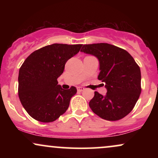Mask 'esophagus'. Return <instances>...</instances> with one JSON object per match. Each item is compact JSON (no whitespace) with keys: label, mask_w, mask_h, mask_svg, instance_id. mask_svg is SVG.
<instances>
[{"label":"esophagus","mask_w":158,"mask_h":158,"mask_svg":"<svg viewBox=\"0 0 158 158\" xmlns=\"http://www.w3.org/2000/svg\"><path fill=\"white\" fill-rule=\"evenodd\" d=\"M77 90L79 92H81V91H83V90H85V88H82V87H78Z\"/></svg>","instance_id":"esophagus-1"}]
</instances>
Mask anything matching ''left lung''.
<instances>
[{
    "label": "left lung",
    "instance_id": "obj_1",
    "mask_svg": "<svg viewBox=\"0 0 158 158\" xmlns=\"http://www.w3.org/2000/svg\"><path fill=\"white\" fill-rule=\"evenodd\" d=\"M81 52L94 56L99 63L98 79L104 82L105 96L94 92L90 109L101 118L116 121L128 115L141 93L139 67L126 50L107 43L85 44Z\"/></svg>",
    "mask_w": 158,
    "mask_h": 158
}]
</instances>
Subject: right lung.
<instances>
[{
    "label": "right lung",
    "mask_w": 158,
    "mask_h": 158,
    "mask_svg": "<svg viewBox=\"0 0 158 158\" xmlns=\"http://www.w3.org/2000/svg\"><path fill=\"white\" fill-rule=\"evenodd\" d=\"M82 44H52L32 52L19 74V97L27 112L39 122H53L68 110L77 94L72 86L64 90L57 79L65 63L79 52Z\"/></svg>",
    "instance_id": "add662e5"
}]
</instances>
